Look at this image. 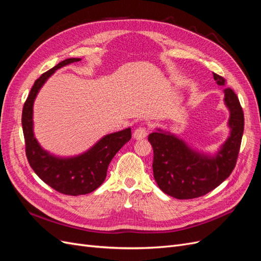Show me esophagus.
<instances>
[{
	"label": "esophagus",
	"mask_w": 261,
	"mask_h": 261,
	"mask_svg": "<svg viewBox=\"0 0 261 261\" xmlns=\"http://www.w3.org/2000/svg\"><path fill=\"white\" fill-rule=\"evenodd\" d=\"M148 135V130L145 127H138L135 130H134V138L136 140H140V139H144L146 138Z\"/></svg>",
	"instance_id": "1"
}]
</instances>
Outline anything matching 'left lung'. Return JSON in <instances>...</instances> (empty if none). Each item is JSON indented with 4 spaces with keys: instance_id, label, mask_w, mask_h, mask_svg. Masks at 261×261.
<instances>
[{
    "instance_id": "left-lung-1",
    "label": "left lung",
    "mask_w": 261,
    "mask_h": 261,
    "mask_svg": "<svg viewBox=\"0 0 261 261\" xmlns=\"http://www.w3.org/2000/svg\"><path fill=\"white\" fill-rule=\"evenodd\" d=\"M219 86L225 80L217 74ZM224 103L230 111V135L213 154L193 149L175 134L156 128L148 137L153 148V177L163 193L176 199H193L208 194L225 180L235 168L244 132V113L231 88L224 89Z\"/></svg>"
}]
</instances>
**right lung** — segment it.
I'll return each mask as SVG.
<instances>
[{"label": "right lung", "mask_w": 261, "mask_h": 261, "mask_svg": "<svg viewBox=\"0 0 261 261\" xmlns=\"http://www.w3.org/2000/svg\"><path fill=\"white\" fill-rule=\"evenodd\" d=\"M82 59L62 61L35 82L23 105L21 124L26 143V155L31 169L45 184L65 195H85L97 189L107 177L113 156L132 138L130 127L102 137L87 151L73 155H55L41 147L34 133V103L38 92L55 70Z\"/></svg>", "instance_id": "right-lung-1"}]
</instances>
